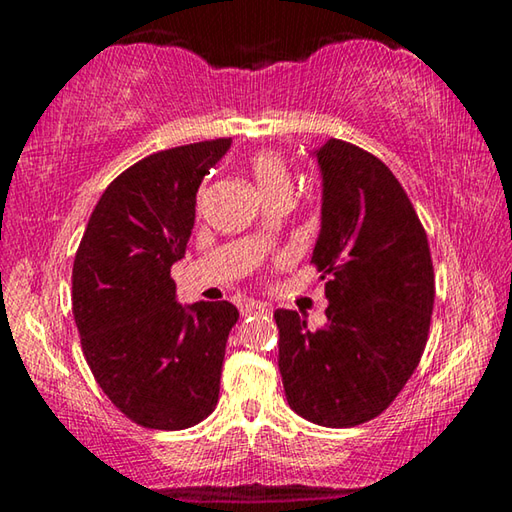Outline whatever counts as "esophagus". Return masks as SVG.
Wrapping results in <instances>:
<instances>
[{
    "mask_svg": "<svg viewBox=\"0 0 512 512\" xmlns=\"http://www.w3.org/2000/svg\"><path fill=\"white\" fill-rule=\"evenodd\" d=\"M257 311H268V307L264 305V302H257V300H246L244 305H241V316L257 314Z\"/></svg>",
    "mask_w": 512,
    "mask_h": 512,
    "instance_id": "esophagus-1",
    "label": "esophagus"
}]
</instances>
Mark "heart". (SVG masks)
Here are the masks:
<instances>
[{"mask_svg":"<svg viewBox=\"0 0 512 512\" xmlns=\"http://www.w3.org/2000/svg\"><path fill=\"white\" fill-rule=\"evenodd\" d=\"M250 173H253L255 187L262 196L291 187V173L287 162L275 151H262L253 155V160H250Z\"/></svg>","mask_w":512,"mask_h":512,"instance_id":"heart-1","label":"heart"}]
</instances>
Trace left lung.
Wrapping results in <instances>:
<instances>
[{"instance_id":"1","label":"left lung","mask_w":512,"mask_h":512,"mask_svg":"<svg viewBox=\"0 0 512 512\" xmlns=\"http://www.w3.org/2000/svg\"><path fill=\"white\" fill-rule=\"evenodd\" d=\"M323 198L311 262L325 280L327 323L277 309L284 395L320 427H357L391 404L418 368L433 311L427 235L384 162L327 140L316 151Z\"/></svg>"}]
</instances>
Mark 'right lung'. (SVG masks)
I'll return each instance as SVG.
<instances>
[{
	"label": "right lung",
	"mask_w": 512,
	"mask_h": 512,
	"mask_svg": "<svg viewBox=\"0 0 512 512\" xmlns=\"http://www.w3.org/2000/svg\"><path fill=\"white\" fill-rule=\"evenodd\" d=\"M232 140L153 153L108 185L83 232L72 311L101 391L149 429L194 427L219 402L239 311L228 300L180 305L171 266L185 257L196 192Z\"/></svg>",
	"instance_id": "right-lung-1"
}]
</instances>
